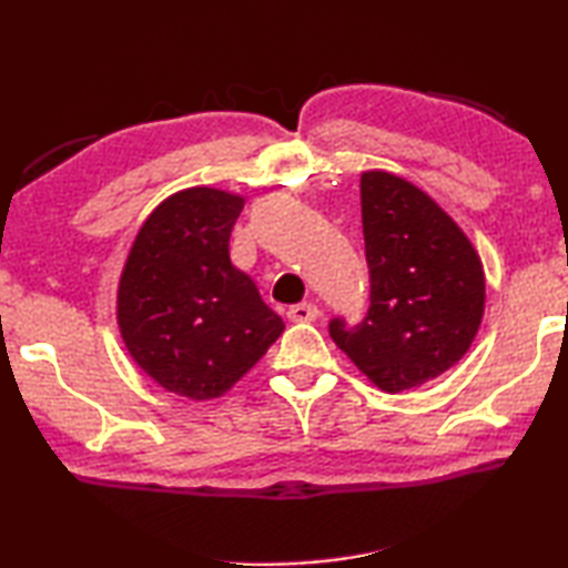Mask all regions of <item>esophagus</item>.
I'll return each instance as SVG.
<instances>
[{
    "label": "esophagus",
    "instance_id": "34e87169",
    "mask_svg": "<svg viewBox=\"0 0 568 568\" xmlns=\"http://www.w3.org/2000/svg\"><path fill=\"white\" fill-rule=\"evenodd\" d=\"M287 318H291L293 323H313L321 318V307L313 303H297V305H291Z\"/></svg>",
    "mask_w": 568,
    "mask_h": 568
}]
</instances>
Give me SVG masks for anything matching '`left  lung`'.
Returning a JSON list of instances; mask_svg holds the SVG:
<instances>
[{"label":"left lung","instance_id":"8db88e82","mask_svg":"<svg viewBox=\"0 0 568 568\" xmlns=\"http://www.w3.org/2000/svg\"><path fill=\"white\" fill-rule=\"evenodd\" d=\"M371 307L331 338L373 386L418 388L464 358L480 328L486 275L468 235L428 192L386 170L361 175Z\"/></svg>","mask_w":568,"mask_h":568}]
</instances>
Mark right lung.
<instances>
[{
    "label": "right lung",
    "instance_id": "add662e5",
    "mask_svg": "<svg viewBox=\"0 0 568 568\" xmlns=\"http://www.w3.org/2000/svg\"><path fill=\"white\" fill-rule=\"evenodd\" d=\"M243 195L187 187L152 210L118 285V325L132 361L160 388L220 398L281 338L285 323L253 277L230 263Z\"/></svg>",
    "mask_w": 568,
    "mask_h": 568
}]
</instances>
